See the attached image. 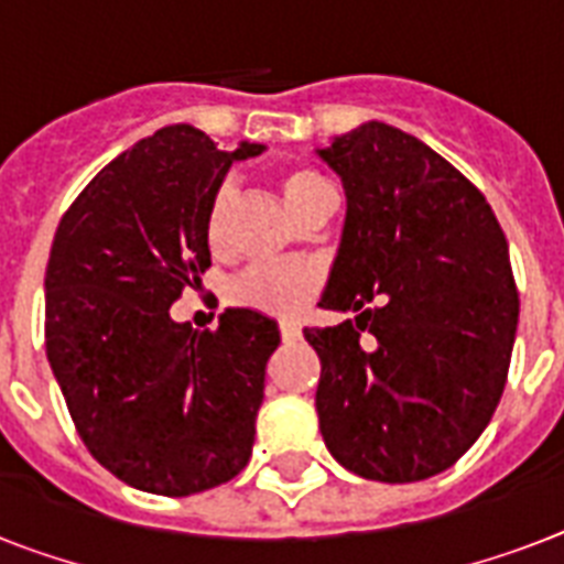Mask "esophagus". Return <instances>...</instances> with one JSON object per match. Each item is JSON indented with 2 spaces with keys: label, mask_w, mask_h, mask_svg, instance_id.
<instances>
[{
  "label": "esophagus",
  "mask_w": 564,
  "mask_h": 564,
  "mask_svg": "<svg viewBox=\"0 0 564 564\" xmlns=\"http://www.w3.org/2000/svg\"><path fill=\"white\" fill-rule=\"evenodd\" d=\"M281 339H283V343H299L301 327L292 325V322H281Z\"/></svg>",
  "instance_id": "esophagus-1"
}]
</instances>
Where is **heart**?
Instances as JSON below:
<instances>
[{
    "label": "heart",
    "mask_w": 564,
    "mask_h": 564,
    "mask_svg": "<svg viewBox=\"0 0 564 564\" xmlns=\"http://www.w3.org/2000/svg\"><path fill=\"white\" fill-rule=\"evenodd\" d=\"M281 193L290 204V210L295 216L322 202L325 195H334L330 184H327L318 172L307 170V166H292V170L281 172ZM230 198L234 189L221 187L216 193V202L210 207V219H207V237L210 246H221L225 237V216H228ZM322 286V272L313 263H299V260H283V263H254L248 265L246 272L234 278L228 290V299L237 307L257 310V313H269V316H292L307 304Z\"/></svg>",
    "instance_id": "heart-1"
}]
</instances>
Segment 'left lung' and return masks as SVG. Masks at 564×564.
I'll use <instances>...</instances> for the list:
<instances>
[{
    "label": "left lung",
    "instance_id": "left-lung-1",
    "mask_svg": "<svg viewBox=\"0 0 564 564\" xmlns=\"http://www.w3.org/2000/svg\"><path fill=\"white\" fill-rule=\"evenodd\" d=\"M345 189V225L307 327L322 360L318 430L366 480L415 482L480 438L518 330L509 248L482 193L419 137L362 122L316 149Z\"/></svg>",
    "mask_w": 564,
    "mask_h": 564
}]
</instances>
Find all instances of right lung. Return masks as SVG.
Listing matches in <instances>:
<instances>
[{
	"label": "right lung",
	"mask_w": 564,
	"mask_h": 564,
	"mask_svg": "<svg viewBox=\"0 0 564 564\" xmlns=\"http://www.w3.org/2000/svg\"><path fill=\"white\" fill-rule=\"evenodd\" d=\"M178 122L145 137L84 187L46 265V357L78 436L119 480L187 498L248 465L278 322L228 307L216 330L170 307L210 265L207 219L230 163Z\"/></svg>",
	"instance_id": "add662e5"
}]
</instances>
